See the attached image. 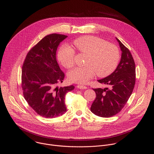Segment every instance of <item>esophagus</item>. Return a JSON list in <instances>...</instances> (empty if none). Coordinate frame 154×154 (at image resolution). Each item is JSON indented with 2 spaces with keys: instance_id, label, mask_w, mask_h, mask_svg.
<instances>
[{
  "instance_id": "1",
  "label": "esophagus",
  "mask_w": 154,
  "mask_h": 154,
  "mask_svg": "<svg viewBox=\"0 0 154 154\" xmlns=\"http://www.w3.org/2000/svg\"><path fill=\"white\" fill-rule=\"evenodd\" d=\"M77 88L79 89H82V90H85V89H87V86H84V85H77Z\"/></svg>"
}]
</instances>
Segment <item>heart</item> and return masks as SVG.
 Instances as JSON below:
<instances>
[{
  "mask_svg": "<svg viewBox=\"0 0 154 154\" xmlns=\"http://www.w3.org/2000/svg\"><path fill=\"white\" fill-rule=\"evenodd\" d=\"M76 49L87 55L83 67H76L68 72L69 80L83 84L93 78L96 74L100 77L112 74L117 68L120 53L119 49L112 44L94 36H84L74 41ZM75 51L70 46H62L57 54L58 61L66 68L74 64Z\"/></svg>",
  "mask_w": 154,
  "mask_h": 154,
  "instance_id": "heart-1",
  "label": "heart"
}]
</instances>
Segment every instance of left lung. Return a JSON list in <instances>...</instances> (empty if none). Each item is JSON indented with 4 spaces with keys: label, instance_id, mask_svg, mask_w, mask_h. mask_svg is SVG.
Instances as JSON below:
<instances>
[{
    "label": "left lung",
    "instance_id": "1",
    "mask_svg": "<svg viewBox=\"0 0 154 154\" xmlns=\"http://www.w3.org/2000/svg\"><path fill=\"white\" fill-rule=\"evenodd\" d=\"M122 52L116 69L106 77L98 80L109 87L93 89L96 94L91 106L94 115L109 118L118 113L126 104L135 84V64L129 50L116 38Z\"/></svg>",
    "mask_w": 154,
    "mask_h": 154
}]
</instances>
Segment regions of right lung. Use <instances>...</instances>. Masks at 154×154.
I'll use <instances>...</instances> for the list:
<instances>
[{
    "mask_svg": "<svg viewBox=\"0 0 154 154\" xmlns=\"http://www.w3.org/2000/svg\"><path fill=\"white\" fill-rule=\"evenodd\" d=\"M64 35L50 34L44 37L27 54L23 66L22 88L26 100L39 115L54 118L66 112L65 95L73 85L57 86L64 74L57 61V48Z\"/></svg>",
    "mask_w": 154,
    "mask_h": 154,
    "instance_id": "right-lung-1",
    "label": "right lung"
}]
</instances>
